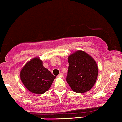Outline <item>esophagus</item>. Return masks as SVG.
<instances>
[{
    "mask_svg": "<svg viewBox=\"0 0 122 122\" xmlns=\"http://www.w3.org/2000/svg\"><path fill=\"white\" fill-rule=\"evenodd\" d=\"M58 77H62V76H63V75H62V73H60L58 75Z\"/></svg>",
    "mask_w": 122,
    "mask_h": 122,
    "instance_id": "34e87169",
    "label": "esophagus"
}]
</instances>
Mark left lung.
I'll use <instances>...</instances> for the list:
<instances>
[{"mask_svg":"<svg viewBox=\"0 0 122 122\" xmlns=\"http://www.w3.org/2000/svg\"><path fill=\"white\" fill-rule=\"evenodd\" d=\"M69 70L67 82L73 92H88L98 76V66L92 56L83 51H77L68 57Z\"/></svg>","mask_w":122,"mask_h":122,"instance_id":"8db88e82","label":"left lung"}]
</instances>
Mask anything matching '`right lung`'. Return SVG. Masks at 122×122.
Instances as JSON below:
<instances>
[{"label": "right lung", "mask_w": 122, "mask_h": 122, "mask_svg": "<svg viewBox=\"0 0 122 122\" xmlns=\"http://www.w3.org/2000/svg\"><path fill=\"white\" fill-rule=\"evenodd\" d=\"M25 87L34 94H41L50 88L56 76L43 66V61L35 57L26 63L20 71Z\"/></svg>", "instance_id": "add662e5"}]
</instances>
